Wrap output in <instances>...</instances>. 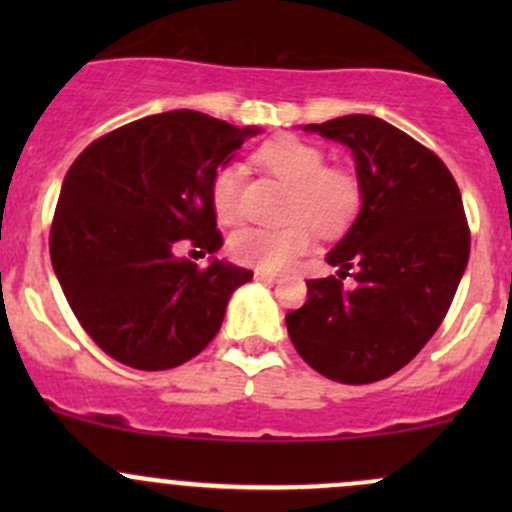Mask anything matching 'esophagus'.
<instances>
[{"label": "esophagus", "instance_id": "esophagus-1", "mask_svg": "<svg viewBox=\"0 0 512 512\" xmlns=\"http://www.w3.org/2000/svg\"><path fill=\"white\" fill-rule=\"evenodd\" d=\"M255 280L267 282V285H275L277 275H275V272H267V270H255Z\"/></svg>", "mask_w": 512, "mask_h": 512}]
</instances>
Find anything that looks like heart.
<instances>
[{
    "label": "heart",
    "mask_w": 512,
    "mask_h": 512,
    "mask_svg": "<svg viewBox=\"0 0 512 512\" xmlns=\"http://www.w3.org/2000/svg\"><path fill=\"white\" fill-rule=\"evenodd\" d=\"M262 168L292 188L289 218H304L322 235L344 230L361 203V185L347 168L327 165V156L314 143L280 136L257 151ZM210 203L223 225L240 220V170L223 165L210 183ZM312 245V232L304 223L285 227H245L230 237V252L242 265L257 270H282Z\"/></svg>",
    "instance_id": "obj_1"
}]
</instances>
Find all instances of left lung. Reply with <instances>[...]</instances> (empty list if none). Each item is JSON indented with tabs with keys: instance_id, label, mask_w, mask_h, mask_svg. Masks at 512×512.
I'll return each instance as SVG.
<instances>
[{
	"instance_id": "1",
	"label": "left lung",
	"mask_w": 512,
	"mask_h": 512,
	"mask_svg": "<svg viewBox=\"0 0 512 512\" xmlns=\"http://www.w3.org/2000/svg\"><path fill=\"white\" fill-rule=\"evenodd\" d=\"M352 151L361 210L327 252L337 277L307 280V302L285 317L299 356L342 384L396 374L426 347L468 265L471 232L451 170L409 133L366 113L307 123Z\"/></svg>"
}]
</instances>
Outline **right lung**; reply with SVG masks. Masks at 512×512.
Returning <instances> with one entry per match:
<instances>
[{
    "label": "right lung",
    "mask_w": 512,
    "mask_h": 512,
    "mask_svg": "<svg viewBox=\"0 0 512 512\" xmlns=\"http://www.w3.org/2000/svg\"><path fill=\"white\" fill-rule=\"evenodd\" d=\"M257 133L178 108L126 123L74 160L51 223V265L108 356L141 371L173 369L220 332L227 299L252 272L225 260L200 270L178 250L223 247L210 183Z\"/></svg>",
    "instance_id": "add662e5"
}]
</instances>
